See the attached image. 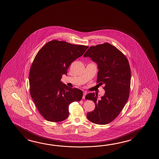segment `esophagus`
Here are the masks:
<instances>
[{"instance_id": "esophagus-1", "label": "esophagus", "mask_w": 159, "mask_h": 159, "mask_svg": "<svg viewBox=\"0 0 159 159\" xmlns=\"http://www.w3.org/2000/svg\"><path fill=\"white\" fill-rule=\"evenodd\" d=\"M86 95V92L85 91H84L83 93V99H85V95Z\"/></svg>"}]
</instances>
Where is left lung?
I'll return each mask as SVG.
<instances>
[{
	"instance_id": "obj_1",
	"label": "left lung",
	"mask_w": 159,
	"mask_h": 159,
	"mask_svg": "<svg viewBox=\"0 0 159 159\" xmlns=\"http://www.w3.org/2000/svg\"><path fill=\"white\" fill-rule=\"evenodd\" d=\"M90 57L98 65L97 84L105 93L101 98L89 93L85 99L95 104V109L87 114L89 121L105 125L114 120L128 102L130 94L131 69L128 59L121 51L108 43L92 46L84 55Z\"/></svg>"
}]
</instances>
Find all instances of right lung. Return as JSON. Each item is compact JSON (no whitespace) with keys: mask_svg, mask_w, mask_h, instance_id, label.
Listing matches in <instances>:
<instances>
[{"mask_svg":"<svg viewBox=\"0 0 159 159\" xmlns=\"http://www.w3.org/2000/svg\"><path fill=\"white\" fill-rule=\"evenodd\" d=\"M88 46L53 40L37 53L29 71L30 96L47 121L59 122L69 116V106L80 101L83 91L70 88L60 81L73 61L83 55Z\"/></svg>","mask_w":159,"mask_h":159,"instance_id":"add662e5","label":"right lung"}]
</instances>
